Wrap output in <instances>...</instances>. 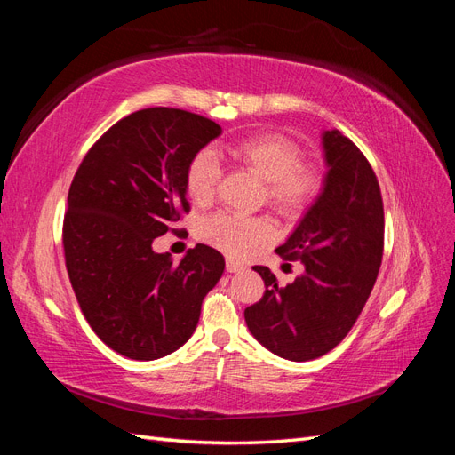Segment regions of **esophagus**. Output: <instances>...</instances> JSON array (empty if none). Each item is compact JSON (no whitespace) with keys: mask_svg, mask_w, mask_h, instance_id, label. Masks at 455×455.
<instances>
[{"mask_svg":"<svg viewBox=\"0 0 455 455\" xmlns=\"http://www.w3.org/2000/svg\"><path fill=\"white\" fill-rule=\"evenodd\" d=\"M226 269H228L229 273H243V271L246 269V266L241 264V261H237V259L228 258V259H226Z\"/></svg>","mask_w":455,"mask_h":455,"instance_id":"34e87169","label":"esophagus"}]
</instances>
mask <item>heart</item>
Returning <instances> with one entry per match:
<instances>
[{
	"instance_id": "b5f03b06",
	"label": "heart",
	"mask_w": 455,
	"mask_h": 455,
	"mask_svg": "<svg viewBox=\"0 0 455 455\" xmlns=\"http://www.w3.org/2000/svg\"><path fill=\"white\" fill-rule=\"evenodd\" d=\"M224 154L243 167L256 172L266 182L267 201L284 214L307 209L319 196L321 174L313 164L301 163V149L281 134H258L251 139L229 142ZM220 164L209 149H201L186 167V191L189 199L204 204L216 191ZM271 228L264 220L231 212H216L204 218L199 237L229 256H246L258 244L266 243Z\"/></svg>"
}]
</instances>
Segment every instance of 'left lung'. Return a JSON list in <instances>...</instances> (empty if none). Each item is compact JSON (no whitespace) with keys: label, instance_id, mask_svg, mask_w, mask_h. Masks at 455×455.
<instances>
[{"label":"left lung","instance_id":"left-lung-1","mask_svg":"<svg viewBox=\"0 0 455 455\" xmlns=\"http://www.w3.org/2000/svg\"><path fill=\"white\" fill-rule=\"evenodd\" d=\"M323 191L277 249L304 273L281 286L269 267L252 269L266 292L244 309L251 334L271 353L304 363L347 336L374 288L383 256V201L368 159L339 131L323 132Z\"/></svg>","mask_w":455,"mask_h":455}]
</instances>
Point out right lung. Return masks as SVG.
Returning <instances> with one entry per match:
<instances>
[{"instance_id": "right-lung-1", "label": "right lung", "mask_w": 455, "mask_h": 455, "mask_svg": "<svg viewBox=\"0 0 455 455\" xmlns=\"http://www.w3.org/2000/svg\"><path fill=\"white\" fill-rule=\"evenodd\" d=\"M222 127L174 108H148L117 121L81 161L68 191L64 258L87 323L108 347L156 361L182 347L224 256L197 244L174 264L161 237L189 211L186 167Z\"/></svg>"}]
</instances>
